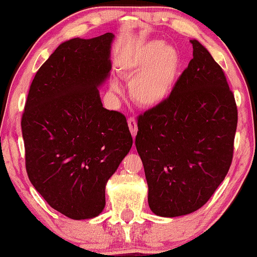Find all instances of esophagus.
I'll return each mask as SVG.
<instances>
[{
	"instance_id": "34e87169",
	"label": "esophagus",
	"mask_w": 257,
	"mask_h": 257,
	"mask_svg": "<svg viewBox=\"0 0 257 257\" xmlns=\"http://www.w3.org/2000/svg\"><path fill=\"white\" fill-rule=\"evenodd\" d=\"M128 126H129V131H131L132 135L135 138V135H137V132H138V124H137V120L135 118H128Z\"/></svg>"
}]
</instances>
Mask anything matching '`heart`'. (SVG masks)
Segmentation results:
<instances>
[{
  "label": "heart",
  "instance_id": "1",
  "mask_svg": "<svg viewBox=\"0 0 257 257\" xmlns=\"http://www.w3.org/2000/svg\"><path fill=\"white\" fill-rule=\"evenodd\" d=\"M182 57L179 49L164 41L151 40L135 48L120 61L123 77L132 79L129 93L141 107L153 108L163 105L173 94L180 71ZM114 94L120 91L117 81L111 82Z\"/></svg>",
  "mask_w": 257,
  "mask_h": 257
}]
</instances>
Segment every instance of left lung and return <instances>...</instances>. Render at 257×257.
I'll return each mask as SVG.
<instances>
[{
	"mask_svg": "<svg viewBox=\"0 0 257 257\" xmlns=\"http://www.w3.org/2000/svg\"><path fill=\"white\" fill-rule=\"evenodd\" d=\"M170 98L138 118L135 146L150 209L176 217L198 210L228 173L238 112L222 69L197 40Z\"/></svg>",
	"mask_w": 257,
	"mask_h": 257,
	"instance_id": "1",
	"label": "left lung"
}]
</instances>
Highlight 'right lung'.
Masks as SVG:
<instances>
[{"mask_svg":"<svg viewBox=\"0 0 257 257\" xmlns=\"http://www.w3.org/2000/svg\"><path fill=\"white\" fill-rule=\"evenodd\" d=\"M114 35L63 42L38 69L22 118L25 164L44 200L73 220L105 208L107 180L133 145L124 114L102 107Z\"/></svg>","mask_w":257,"mask_h":257,"instance_id":"right-lung-1","label":"right lung"}]
</instances>
